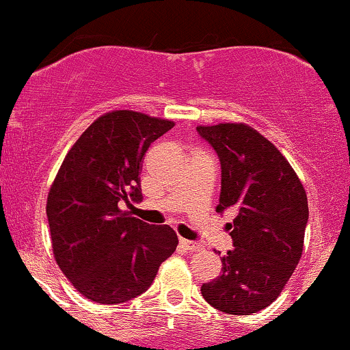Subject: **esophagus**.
Here are the masks:
<instances>
[{"instance_id": "obj_1", "label": "esophagus", "mask_w": 350, "mask_h": 350, "mask_svg": "<svg viewBox=\"0 0 350 350\" xmlns=\"http://www.w3.org/2000/svg\"><path fill=\"white\" fill-rule=\"evenodd\" d=\"M180 245H183L184 248L189 252H199L202 250V245H199L198 242H191V240H186V239H179Z\"/></svg>"}]
</instances>
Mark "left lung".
I'll list each match as a JSON object with an SVG mask.
<instances>
[{
	"label": "left lung",
	"instance_id": "left-lung-1",
	"mask_svg": "<svg viewBox=\"0 0 350 350\" xmlns=\"http://www.w3.org/2000/svg\"><path fill=\"white\" fill-rule=\"evenodd\" d=\"M222 167L217 212H237L234 250L222 271L200 286L204 299L227 314H252L280 296L303 253L308 198L291 164L271 142L245 123L198 126Z\"/></svg>",
	"mask_w": 350,
	"mask_h": 350
}]
</instances>
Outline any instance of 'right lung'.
Returning a JSON list of instances; mask_svg holds the SVG:
<instances>
[{
    "label": "right lung",
    "mask_w": 350,
    "mask_h": 350,
    "mask_svg": "<svg viewBox=\"0 0 350 350\" xmlns=\"http://www.w3.org/2000/svg\"><path fill=\"white\" fill-rule=\"evenodd\" d=\"M174 126L133 110L98 116L74 143L47 196L52 253L87 299L118 304L151 286L178 247L170 226H150L124 211L142 200L144 152Z\"/></svg>",
    "instance_id": "right-lung-1"
}]
</instances>
